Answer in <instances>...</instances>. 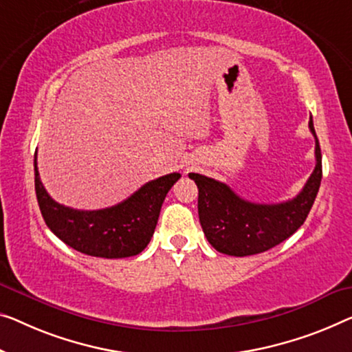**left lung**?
I'll return each mask as SVG.
<instances>
[{"label":"left lung","instance_id":"left-lung-1","mask_svg":"<svg viewBox=\"0 0 352 352\" xmlns=\"http://www.w3.org/2000/svg\"><path fill=\"white\" fill-rule=\"evenodd\" d=\"M308 126L316 140V166L303 190L291 201L254 204L237 196L226 183L201 174H190L199 190V221L214 250L239 258L264 253L285 242L305 223L322 178L321 148L311 118Z\"/></svg>","mask_w":352,"mask_h":352}]
</instances>
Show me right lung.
Instances as JSON below:
<instances>
[{"mask_svg":"<svg viewBox=\"0 0 352 352\" xmlns=\"http://www.w3.org/2000/svg\"><path fill=\"white\" fill-rule=\"evenodd\" d=\"M34 153V190L49 229L67 246L94 258L120 259L142 253L153 237L166 194L182 175L145 183L133 196L102 210H76L55 202L42 185Z\"/></svg>","mask_w":352,"mask_h":352,"instance_id":"right-lung-1","label":"right lung"}]
</instances>
